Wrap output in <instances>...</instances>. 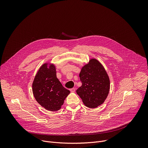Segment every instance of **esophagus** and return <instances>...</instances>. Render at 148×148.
<instances>
[{
	"label": "esophagus",
	"mask_w": 148,
	"mask_h": 148,
	"mask_svg": "<svg viewBox=\"0 0 148 148\" xmlns=\"http://www.w3.org/2000/svg\"><path fill=\"white\" fill-rule=\"evenodd\" d=\"M70 91L71 92H75V88H73L70 89Z\"/></svg>",
	"instance_id": "34e87169"
}]
</instances>
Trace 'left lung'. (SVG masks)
<instances>
[{
	"label": "left lung",
	"mask_w": 148,
	"mask_h": 148,
	"mask_svg": "<svg viewBox=\"0 0 148 148\" xmlns=\"http://www.w3.org/2000/svg\"><path fill=\"white\" fill-rule=\"evenodd\" d=\"M79 75L82 86L76 92L84 104L90 108L102 104L109 94L110 81L101 63L95 58L90 59L82 67Z\"/></svg>",
	"instance_id": "left-lung-1"
}]
</instances>
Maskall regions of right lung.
Here are the masks:
<instances>
[{"label": "right lung", "mask_w": 148, "mask_h": 148, "mask_svg": "<svg viewBox=\"0 0 148 148\" xmlns=\"http://www.w3.org/2000/svg\"><path fill=\"white\" fill-rule=\"evenodd\" d=\"M32 91L37 102L50 111L61 109L70 93L57 78L56 66L50 62H46L40 67L32 84Z\"/></svg>", "instance_id": "add662e5"}]
</instances>
